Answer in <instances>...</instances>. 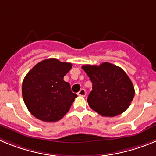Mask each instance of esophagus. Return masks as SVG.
I'll use <instances>...</instances> for the list:
<instances>
[{
    "mask_svg": "<svg viewBox=\"0 0 156 156\" xmlns=\"http://www.w3.org/2000/svg\"><path fill=\"white\" fill-rule=\"evenodd\" d=\"M86 90H84V89H81L80 90L78 93H77V94L79 95V96H82V97H85L86 96Z\"/></svg>",
    "mask_w": 156,
    "mask_h": 156,
    "instance_id": "obj_1",
    "label": "esophagus"
}]
</instances>
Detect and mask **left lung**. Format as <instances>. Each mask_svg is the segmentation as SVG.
Wrapping results in <instances>:
<instances>
[{
	"instance_id": "left-lung-1",
	"label": "left lung",
	"mask_w": 156,
	"mask_h": 156,
	"mask_svg": "<svg viewBox=\"0 0 156 156\" xmlns=\"http://www.w3.org/2000/svg\"><path fill=\"white\" fill-rule=\"evenodd\" d=\"M82 69L92 83L87 100L92 109L105 117L115 116L127 109L134 97V87L120 67L103 62L99 66L85 65Z\"/></svg>"
}]
</instances>
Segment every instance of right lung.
<instances>
[{"label":"right lung","instance_id":"right-lung-1","mask_svg":"<svg viewBox=\"0 0 156 156\" xmlns=\"http://www.w3.org/2000/svg\"><path fill=\"white\" fill-rule=\"evenodd\" d=\"M72 64L56 58L37 63L23 80V101L32 115L44 122H56L69 110L77 95L73 93L64 76Z\"/></svg>","mask_w":156,"mask_h":156}]
</instances>
